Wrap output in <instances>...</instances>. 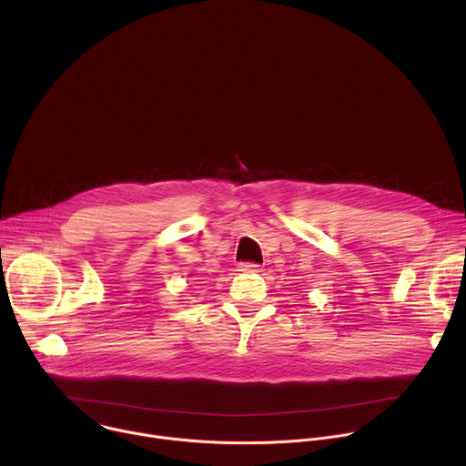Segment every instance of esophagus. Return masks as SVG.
I'll use <instances>...</instances> for the list:
<instances>
[{"label": "esophagus", "mask_w": 466, "mask_h": 466, "mask_svg": "<svg viewBox=\"0 0 466 466\" xmlns=\"http://www.w3.org/2000/svg\"><path fill=\"white\" fill-rule=\"evenodd\" d=\"M241 273H259V265L256 263H239Z\"/></svg>", "instance_id": "34e87169"}]
</instances>
